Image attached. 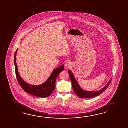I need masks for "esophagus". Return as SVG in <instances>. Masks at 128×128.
<instances>
[{
    "label": "esophagus",
    "mask_w": 128,
    "mask_h": 128,
    "mask_svg": "<svg viewBox=\"0 0 128 128\" xmlns=\"http://www.w3.org/2000/svg\"><path fill=\"white\" fill-rule=\"evenodd\" d=\"M71 66V62H70L69 61L66 62L65 63V66L67 68H70Z\"/></svg>",
    "instance_id": "esophagus-1"
}]
</instances>
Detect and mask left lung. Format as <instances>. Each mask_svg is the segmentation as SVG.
I'll use <instances>...</instances> for the list:
<instances>
[{
	"mask_svg": "<svg viewBox=\"0 0 128 128\" xmlns=\"http://www.w3.org/2000/svg\"><path fill=\"white\" fill-rule=\"evenodd\" d=\"M68 72L69 74L74 91L78 96L82 98H90L94 97L96 96L99 94H100L101 93L104 92L108 88L112 80V78H111V80H110V81L107 84V85L105 86L104 88L101 89L100 90L96 91V92H88V91L83 90L81 88L80 85L76 81V79L74 77V76H73V74L72 73L70 70H68Z\"/></svg>",
	"mask_w": 128,
	"mask_h": 128,
	"instance_id": "1",
	"label": "left lung"
}]
</instances>
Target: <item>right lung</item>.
Listing matches in <instances>:
<instances>
[{"instance_id": "right-lung-1", "label": "right lung", "mask_w": 128, "mask_h": 128, "mask_svg": "<svg viewBox=\"0 0 128 128\" xmlns=\"http://www.w3.org/2000/svg\"><path fill=\"white\" fill-rule=\"evenodd\" d=\"M17 51V49L15 52L14 55L15 73L18 83L21 88L25 92L35 96L43 98L50 96L55 88V81L58 76L64 70V65H62L54 70L48 80L43 84L37 86L32 85L24 82L19 74L16 62V54Z\"/></svg>"}]
</instances>
